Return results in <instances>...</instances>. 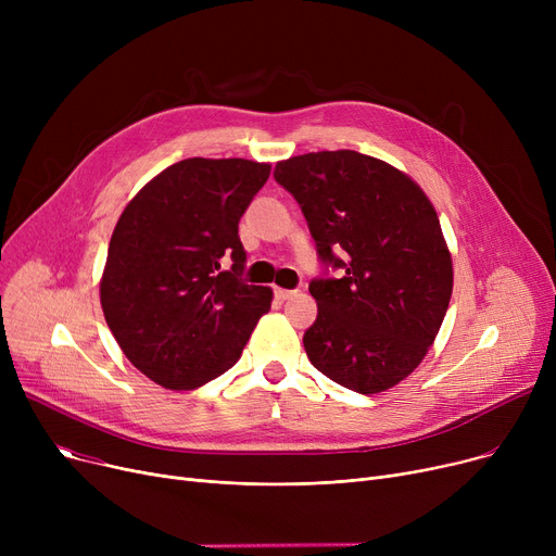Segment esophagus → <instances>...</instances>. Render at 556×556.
I'll return each instance as SVG.
<instances>
[{
	"label": "esophagus",
	"instance_id": "1",
	"mask_svg": "<svg viewBox=\"0 0 556 556\" xmlns=\"http://www.w3.org/2000/svg\"><path fill=\"white\" fill-rule=\"evenodd\" d=\"M293 295H298V290H288V288H275V298L277 300H290Z\"/></svg>",
	"mask_w": 556,
	"mask_h": 556
}]
</instances>
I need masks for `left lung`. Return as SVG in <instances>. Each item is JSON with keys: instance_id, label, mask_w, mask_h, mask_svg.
I'll return each mask as SVG.
<instances>
[{"instance_id": "1", "label": "left lung", "mask_w": 556, "mask_h": 556, "mask_svg": "<svg viewBox=\"0 0 556 556\" xmlns=\"http://www.w3.org/2000/svg\"><path fill=\"white\" fill-rule=\"evenodd\" d=\"M275 180L298 200L325 268L308 283V361L358 394L394 388L428 354L453 293L430 200L399 168L356 151L290 157Z\"/></svg>"}]
</instances>
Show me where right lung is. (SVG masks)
Here are the masks:
<instances>
[{
  "instance_id": "add662e5",
  "label": "right lung",
  "mask_w": 556,
  "mask_h": 556,
  "mask_svg": "<svg viewBox=\"0 0 556 556\" xmlns=\"http://www.w3.org/2000/svg\"><path fill=\"white\" fill-rule=\"evenodd\" d=\"M270 164L191 157L164 168L116 223L101 279L126 358L166 390H195L243 354L273 290L243 281L239 220Z\"/></svg>"
}]
</instances>
